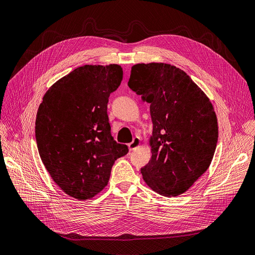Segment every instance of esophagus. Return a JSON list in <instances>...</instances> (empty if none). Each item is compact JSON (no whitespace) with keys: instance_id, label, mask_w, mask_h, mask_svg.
<instances>
[{"instance_id":"34e87169","label":"esophagus","mask_w":255,"mask_h":255,"mask_svg":"<svg viewBox=\"0 0 255 255\" xmlns=\"http://www.w3.org/2000/svg\"><path fill=\"white\" fill-rule=\"evenodd\" d=\"M140 145H141V139L139 137H135L133 139V141H131L128 144V148H129V150H134L137 147H139Z\"/></svg>"}]
</instances>
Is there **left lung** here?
<instances>
[{"instance_id":"left-lung-1","label":"left lung","mask_w":255,"mask_h":255,"mask_svg":"<svg viewBox=\"0 0 255 255\" xmlns=\"http://www.w3.org/2000/svg\"><path fill=\"white\" fill-rule=\"evenodd\" d=\"M128 87L149 106L151 159L141 168L159 195L176 197L208 169L219 137L216 112L184 71L168 64L131 67Z\"/></svg>"}]
</instances>
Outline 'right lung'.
I'll use <instances>...</instances> for the list:
<instances>
[{
    "label": "right lung",
    "mask_w": 255,
    "mask_h": 255,
    "mask_svg": "<svg viewBox=\"0 0 255 255\" xmlns=\"http://www.w3.org/2000/svg\"><path fill=\"white\" fill-rule=\"evenodd\" d=\"M119 65H85L52 85L35 120L40 159L51 178L77 200L96 196L107 185L115 160L128 154L111 135L110 94L120 86Z\"/></svg>",
    "instance_id": "obj_1"
}]
</instances>
